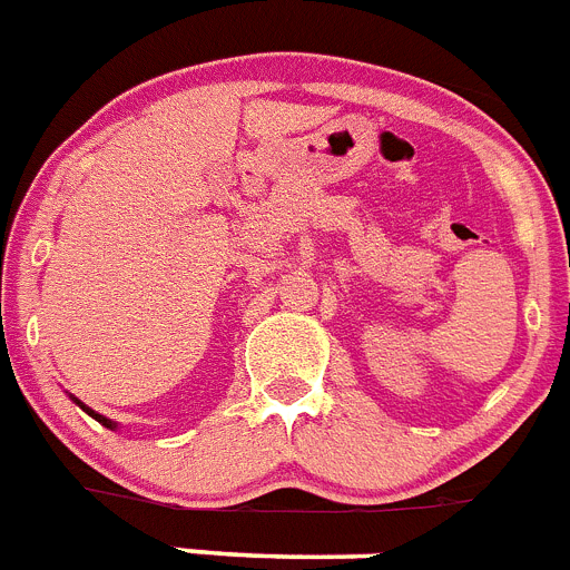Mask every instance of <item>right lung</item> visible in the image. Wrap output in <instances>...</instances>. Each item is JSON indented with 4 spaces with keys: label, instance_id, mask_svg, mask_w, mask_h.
<instances>
[{
    "label": "right lung",
    "instance_id": "1",
    "mask_svg": "<svg viewBox=\"0 0 570 570\" xmlns=\"http://www.w3.org/2000/svg\"><path fill=\"white\" fill-rule=\"evenodd\" d=\"M70 400H73L76 406H81V412H87V414H90V417H94V420H99V423L105 425V429H110V432H116V429H119V423H116V420H110V417H105V414L94 412V409H90V406H85V403H81L79 397H73V394H70Z\"/></svg>",
    "mask_w": 570,
    "mask_h": 570
}]
</instances>
